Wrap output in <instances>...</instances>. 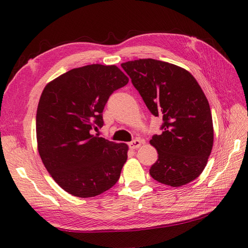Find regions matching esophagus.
Masks as SVG:
<instances>
[{"mask_svg": "<svg viewBox=\"0 0 248 248\" xmlns=\"http://www.w3.org/2000/svg\"><path fill=\"white\" fill-rule=\"evenodd\" d=\"M141 144H143V141H141L140 140H138V139L133 140L132 141H130V143H129V148L132 149V150L138 149Z\"/></svg>", "mask_w": 248, "mask_h": 248, "instance_id": "esophagus-1", "label": "esophagus"}]
</instances>
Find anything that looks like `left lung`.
Wrapping results in <instances>:
<instances>
[{
    "label": "left lung",
    "instance_id": "obj_1",
    "mask_svg": "<svg viewBox=\"0 0 248 248\" xmlns=\"http://www.w3.org/2000/svg\"><path fill=\"white\" fill-rule=\"evenodd\" d=\"M146 107L162 118V133L150 144L159 159L150 167L155 180L181 186L204 170L213 146L210 105L197 81L188 71L152 59L121 64Z\"/></svg>",
    "mask_w": 248,
    "mask_h": 248
}]
</instances>
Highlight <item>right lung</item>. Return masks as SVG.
<instances>
[{
	"instance_id": "right-lung-1",
	"label": "right lung",
	"mask_w": 248,
	"mask_h": 248,
	"mask_svg": "<svg viewBox=\"0 0 248 248\" xmlns=\"http://www.w3.org/2000/svg\"><path fill=\"white\" fill-rule=\"evenodd\" d=\"M128 82L118 67L93 64L60 76L41 93L36 115L39 155L55 182L73 196H97L118 181L128 146L93 135V130L104 124L110 94Z\"/></svg>"
}]
</instances>
